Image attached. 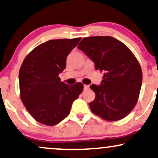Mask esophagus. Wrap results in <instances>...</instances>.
I'll return each mask as SVG.
<instances>
[{"mask_svg":"<svg viewBox=\"0 0 158 158\" xmlns=\"http://www.w3.org/2000/svg\"><path fill=\"white\" fill-rule=\"evenodd\" d=\"M90 87V85H84V90H87Z\"/></svg>","mask_w":158,"mask_h":158,"instance_id":"1","label":"esophagus"}]
</instances>
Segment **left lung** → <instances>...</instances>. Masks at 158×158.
<instances>
[{
  "label": "left lung",
  "mask_w": 158,
  "mask_h": 158,
  "mask_svg": "<svg viewBox=\"0 0 158 158\" xmlns=\"http://www.w3.org/2000/svg\"><path fill=\"white\" fill-rule=\"evenodd\" d=\"M104 71L102 85H90L96 94L90 107L95 115L108 121H118L133 110L142 85V70L133 53L110 36L83 38L78 45Z\"/></svg>",
  "instance_id": "1"
}]
</instances>
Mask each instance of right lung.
Returning a JSON list of instances; mask_svg holds the SVG:
<instances>
[{
	"label": "right lung",
	"instance_id": "obj_1",
	"mask_svg": "<svg viewBox=\"0 0 158 158\" xmlns=\"http://www.w3.org/2000/svg\"><path fill=\"white\" fill-rule=\"evenodd\" d=\"M80 40H51L34 48L23 62L19 72L20 98L39 123L57 124L69 115L73 101L82 92L81 82L66 85L59 77L68 55Z\"/></svg>",
	"mask_w": 158,
	"mask_h": 158
}]
</instances>
